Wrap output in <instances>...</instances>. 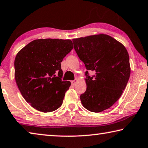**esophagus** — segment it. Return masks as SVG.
I'll return each mask as SVG.
<instances>
[{
    "mask_svg": "<svg viewBox=\"0 0 148 148\" xmlns=\"http://www.w3.org/2000/svg\"><path fill=\"white\" fill-rule=\"evenodd\" d=\"M77 81V79H75V80H73V81H71V84L73 85V86H74V85L76 84Z\"/></svg>",
    "mask_w": 148,
    "mask_h": 148,
    "instance_id": "obj_1",
    "label": "esophagus"
}]
</instances>
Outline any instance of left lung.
Returning a JSON list of instances; mask_svg holds the SVG:
<instances>
[{"instance_id": "left-lung-1", "label": "left lung", "mask_w": 148, "mask_h": 148, "mask_svg": "<svg viewBox=\"0 0 148 148\" xmlns=\"http://www.w3.org/2000/svg\"><path fill=\"white\" fill-rule=\"evenodd\" d=\"M74 49L87 71L86 90L80 96L88 110L100 112L112 107L125 90L131 74L128 52L106 34L73 40ZM88 71L95 73L90 76Z\"/></svg>"}]
</instances>
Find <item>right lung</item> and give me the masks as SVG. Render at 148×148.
<instances>
[{"label": "right lung", "instance_id": "add662e5", "mask_svg": "<svg viewBox=\"0 0 148 148\" xmlns=\"http://www.w3.org/2000/svg\"><path fill=\"white\" fill-rule=\"evenodd\" d=\"M73 48L69 40L39 39L17 53L15 81L24 99L36 110L50 112L60 107L71 86L69 81L62 80L61 62Z\"/></svg>", "mask_w": 148, "mask_h": 148}]
</instances>
